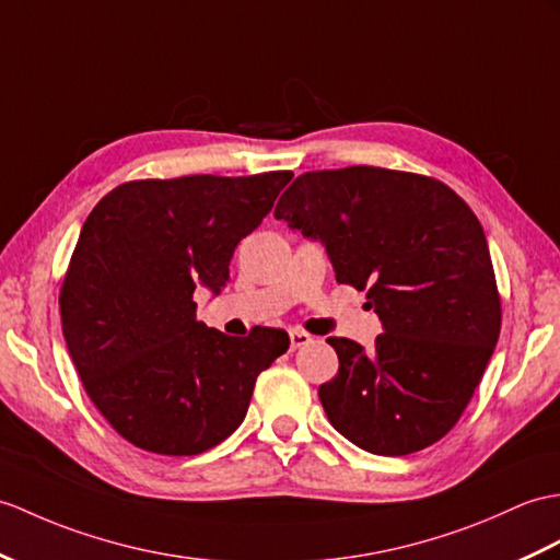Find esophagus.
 <instances>
[{
  "label": "esophagus",
  "mask_w": 560,
  "mask_h": 560,
  "mask_svg": "<svg viewBox=\"0 0 560 560\" xmlns=\"http://www.w3.org/2000/svg\"><path fill=\"white\" fill-rule=\"evenodd\" d=\"M289 339H291V350H298V348L307 346L312 341V336L307 331H303V329H291L289 331Z\"/></svg>",
  "instance_id": "esophagus-1"
}]
</instances>
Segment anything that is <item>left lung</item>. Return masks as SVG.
<instances>
[{
	"label": "left lung",
	"instance_id": "8db88e82",
	"mask_svg": "<svg viewBox=\"0 0 560 560\" xmlns=\"http://www.w3.org/2000/svg\"><path fill=\"white\" fill-rule=\"evenodd\" d=\"M319 241L336 281L368 289L384 334L331 336L339 374L319 386L339 434L374 456H408L458 422L501 331L479 219L441 180L348 166L298 176L275 210Z\"/></svg>",
	"mask_w": 560,
	"mask_h": 560
}]
</instances>
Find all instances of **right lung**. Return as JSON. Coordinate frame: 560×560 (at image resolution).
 Masks as SVG:
<instances>
[{"instance_id":"right-lung-1","label":"right lung","mask_w":560,"mask_h":560,"mask_svg":"<svg viewBox=\"0 0 560 560\" xmlns=\"http://www.w3.org/2000/svg\"><path fill=\"white\" fill-rule=\"evenodd\" d=\"M291 172L180 176L114 188L81 229L61 285V329L90 400L133 446L195 456L233 434L257 374L289 334L226 336L195 319V289L221 293L241 238Z\"/></svg>"}]
</instances>
